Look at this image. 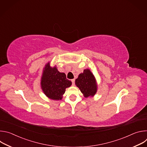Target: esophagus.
Wrapping results in <instances>:
<instances>
[{
  "instance_id": "1",
  "label": "esophagus",
  "mask_w": 147,
  "mask_h": 147,
  "mask_svg": "<svg viewBox=\"0 0 147 147\" xmlns=\"http://www.w3.org/2000/svg\"><path fill=\"white\" fill-rule=\"evenodd\" d=\"M71 82H72V86H74V84H75V80L74 79L71 80Z\"/></svg>"
}]
</instances>
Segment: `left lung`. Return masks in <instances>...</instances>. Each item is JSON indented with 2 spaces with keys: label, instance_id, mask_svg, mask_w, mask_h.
Returning a JSON list of instances; mask_svg holds the SVG:
<instances>
[{
  "label": "left lung",
  "instance_id": "left-lung-1",
  "mask_svg": "<svg viewBox=\"0 0 147 147\" xmlns=\"http://www.w3.org/2000/svg\"><path fill=\"white\" fill-rule=\"evenodd\" d=\"M75 84L86 98L94 96L97 91L95 78L89 69H85L82 73L79 74Z\"/></svg>",
  "mask_w": 147,
  "mask_h": 147
}]
</instances>
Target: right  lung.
Wrapping results in <instances>:
<instances>
[{
  "instance_id": "add662e5",
  "label": "right lung",
  "mask_w": 147,
  "mask_h": 147,
  "mask_svg": "<svg viewBox=\"0 0 147 147\" xmlns=\"http://www.w3.org/2000/svg\"><path fill=\"white\" fill-rule=\"evenodd\" d=\"M71 81L66 78L64 73L59 72L56 67H51L49 62L44 68L40 86L44 93L53 100H61L66 88L71 86Z\"/></svg>"
}]
</instances>
